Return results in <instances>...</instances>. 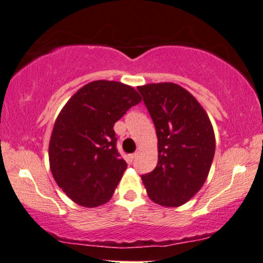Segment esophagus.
<instances>
[{"label": "esophagus", "mask_w": 263, "mask_h": 263, "mask_svg": "<svg viewBox=\"0 0 263 263\" xmlns=\"http://www.w3.org/2000/svg\"><path fill=\"white\" fill-rule=\"evenodd\" d=\"M136 157H137V153L131 154V156H129L128 158H129V160H131V162H132V160H135V158H136Z\"/></svg>", "instance_id": "esophagus-1"}]
</instances>
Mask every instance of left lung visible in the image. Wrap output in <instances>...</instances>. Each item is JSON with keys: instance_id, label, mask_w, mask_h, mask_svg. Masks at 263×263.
<instances>
[{"instance_id": "obj_1", "label": "left lung", "mask_w": 263, "mask_h": 263, "mask_svg": "<svg viewBox=\"0 0 263 263\" xmlns=\"http://www.w3.org/2000/svg\"><path fill=\"white\" fill-rule=\"evenodd\" d=\"M158 137V164L142 175L147 194L164 207H179L200 191L216 151L210 118L187 90L174 83L137 88Z\"/></svg>"}]
</instances>
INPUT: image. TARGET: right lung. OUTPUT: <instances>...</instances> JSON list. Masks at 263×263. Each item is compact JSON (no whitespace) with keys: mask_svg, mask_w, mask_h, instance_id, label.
I'll list each match as a JSON object with an SVG mask.
<instances>
[{"mask_svg":"<svg viewBox=\"0 0 263 263\" xmlns=\"http://www.w3.org/2000/svg\"><path fill=\"white\" fill-rule=\"evenodd\" d=\"M140 101L129 85L94 81L63 106L52 129L49 160L55 181L76 203L97 207L111 198L127 167L116 148L114 125Z\"/></svg>","mask_w":263,"mask_h":263,"instance_id":"add662e5","label":"right lung"}]
</instances>
